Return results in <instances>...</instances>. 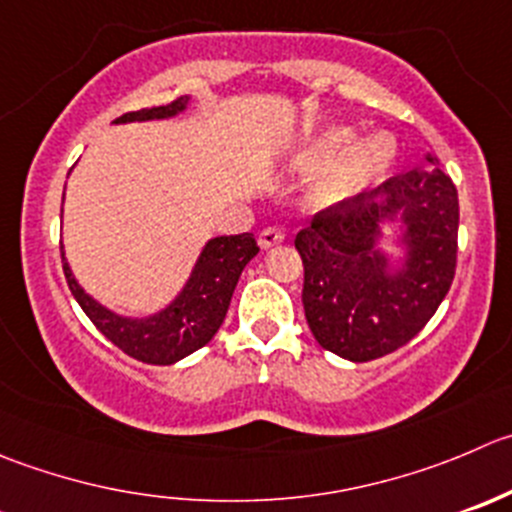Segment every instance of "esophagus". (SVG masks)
Returning <instances> with one entry per match:
<instances>
[{"label": "esophagus", "mask_w": 512, "mask_h": 512, "mask_svg": "<svg viewBox=\"0 0 512 512\" xmlns=\"http://www.w3.org/2000/svg\"><path fill=\"white\" fill-rule=\"evenodd\" d=\"M257 242H260L262 250H270V247L285 242V230H280V227H265L260 232V237H257Z\"/></svg>", "instance_id": "esophagus-1"}]
</instances>
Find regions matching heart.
Listing matches in <instances>:
<instances>
[{
  "instance_id": "b5f03b06",
  "label": "heart",
  "mask_w": 512,
  "mask_h": 512,
  "mask_svg": "<svg viewBox=\"0 0 512 512\" xmlns=\"http://www.w3.org/2000/svg\"><path fill=\"white\" fill-rule=\"evenodd\" d=\"M355 137V130L350 127H330L292 162L302 175L322 172L310 190V205L315 210L350 205L393 170L398 160V142L393 135L377 132L360 142H355Z\"/></svg>"
}]
</instances>
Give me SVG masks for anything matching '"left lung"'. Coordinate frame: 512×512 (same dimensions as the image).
<instances>
[{"instance_id":"obj_1","label":"left lung","mask_w":512,"mask_h":512,"mask_svg":"<svg viewBox=\"0 0 512 512\" xmlns=\"http://www.w3.org/2000/svg\"><path fill=\"white\" fill-rule=\"evenodd\" d=\"M428 162L350 205L322 210L297 232L307 325L325 350L345 360L367 362L403 347L428 325L453 285L458 190L433 167V155ZM385 221L404 225L400 268L376 247Z\"/></svg>"}]
</instances>
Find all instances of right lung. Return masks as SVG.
Here are the masks:
<instances>
[{"instance_id": "right-lung-1", "label": "right lung", "mask_w": 512, "mask_h": 512, "mask_svg": "<svg viewBox=\"0 0 512 512\" xmlns=\"http://www.w3.org/2000/svg\"><path fill=\"white\" fill-rule=\"evenodd\" d=\"M187 104H190V97L185 94V97H177L175 102L162 104V107H147L122 114V117L114 119V124L175 117V114L185 112ZM257 252H260V247L250 232L210 240L197 257L195 270H192L190 280L182 287L180 295L165 310L150 317H124L107 310L79 287L64 252L62 265L74 300L79 302L84 315L94 322V327L109 342H114L119 350L135 357V360L147 362V365H172V362L205 347L215 337L227 315L237 280Z\"/></svg>"}]
</instances>
